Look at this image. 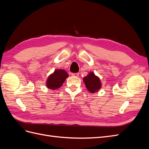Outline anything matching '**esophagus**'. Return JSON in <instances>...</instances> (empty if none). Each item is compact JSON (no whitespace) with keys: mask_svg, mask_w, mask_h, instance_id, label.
I'll return each mask as SVG.
<instances>
[{"mask_svg":"<svg viewBox=\"0 0 149 149\" xmlns=\"http://www.w3.org/2000/svg\"><path fill=\"white\" fill-rule=\"evenodd\" d=\"M71 76H74V77H78V76H79V73H72Z\"/></svg>","mask_w":149,"mask_h":149,"instance_id":"34e87169","label":"esophagus"}]
</instances>
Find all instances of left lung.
<instances>
[{
  "label": "left lung",
  "mask_w": 149,
  "mask_h": 149,
  "mask_svg": "<svg viewBox=\"0 0 149 149\" xmlns=\"http://www.w3.org/2000/svg\"><path fill=\"white\" fill-rule=\"evenodd\" d=\"M83 81L88 91L93 94L98 92L102 86L100 78L94 74L93 72H89L86 76L84 77Z\"/></svg>",
  "instance_id": "8db88e82"
}]
</instances>
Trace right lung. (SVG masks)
Here are the masks:
<instances>
[{
	"mask_svg": "<svg viewBox=\"0 0 149 149\" xmlns=\"http://www.w3.org/2000/svg\"><path fill=\"white\" fill-rule=\"evenodd\" d=\"M68 76V74L65 70L62 69L55 70L48 77L46 81L47 87L49 89L56 90L61 86Z\"/></svg>",
	"mask_w": 149,
	"mask_h": 149,
	"instance_id": "add662e5",
	"label": "right lung"
}]
</instances>
